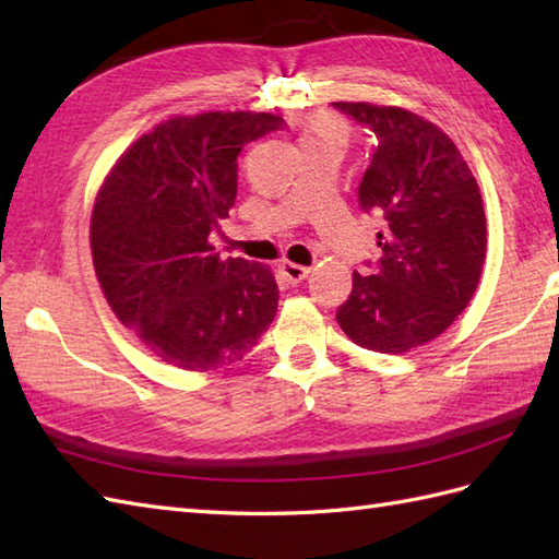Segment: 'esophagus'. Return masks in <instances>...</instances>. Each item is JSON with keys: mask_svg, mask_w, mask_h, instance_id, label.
<instances>
[{"mask_svg": "<svg viewBox=\"0 0 559 559\" xmlns=\"http://www.w3.org/2000/svg\"><path fill=\"white\" fill-rule=\"evenodd\" d=\"M278 269H281L283 276H286L288 283H300V281L307 278V273H310V269H307V266L293 264V261H288V259H283L281 264H278Z\"/></svg>", "mask_w": 559, "mask_h": 559, "instance_id": "1", "label": "esophagus"}]
</instances>
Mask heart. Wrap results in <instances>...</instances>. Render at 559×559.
I'll list each match as a JSON object with an SVG mask.
<instances>
[{
  "instance_id": "obj_1",
  "label": "heart",
  "mask_w": 559,
  "mask_h": 559,
  "mask_svg": "<svg viewBox=\"0 0 559 559\" xmlns=\"http://www.w3.org/2000/svg\"><path fill=\"white\" fill-rule=\"evenodd\" d=\"M322 139H334L343 144V141H346V127H343L338 120H334V117L319 115L305 127L300 144H307V141H322Z\"/></svg>"
}]
</instances>
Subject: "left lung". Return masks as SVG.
<instances>
[{"mask_svg":"<svg viewBox=\"0 0 559 559\" xmlns=\"http://www.w3.org/2000/svg\"><path fill=\"white\" fill-rule=\"evenodd\" d=\"M377 136L358 189L382 218L377 269L353 273L336 319L346 336L377 353H408L447 331L466 310L485 264L480 189L442 129L396 105L334 103Z\"/></svg>","mask_w":559,"mask_h":559,"instance_id":"1","label":"left lung"}]
</instances>
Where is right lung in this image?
<instances>
[{"instance_id":"obj_1","label":"right lung","mask_w":559,"mask_h":559,"mask_svg":"<svg viewBox=\"0 0 559 559\" xmlns=\"http://www.w3.org/2000/svg\"><path fill=\"white\" fill-rule=\"evenodd\" d=\"M283 127L271 112L170 117L136 139L98 189V283L117 319L163 362L192 372L233 365L276 317L271 269L221 259L209 235L235 204L242 146Z\"/></svg>"}]
</instances>
